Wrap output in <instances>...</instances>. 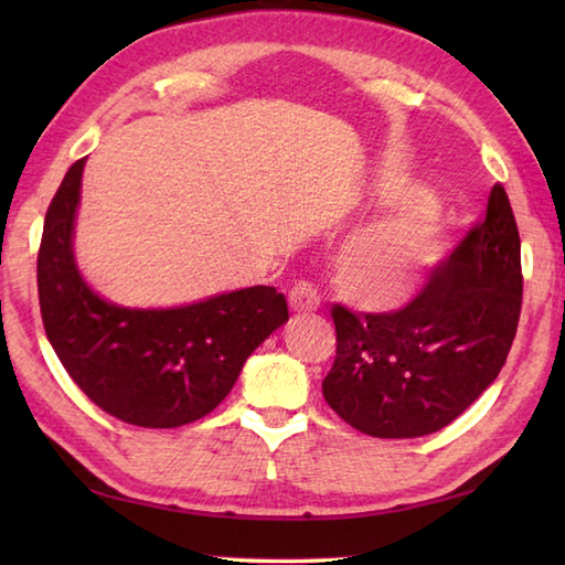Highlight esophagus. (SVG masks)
Masks as SVG:
<instances>
[{
  "instance_id": "1",
  "label": "esophagus",
  "mask_w": 565,
  "mask_h": 565,
  "mask_svg": "<svg viewBox=\"0 0 565 565\" xmlns=\"http://www.w3.org/2000/svg\"><path fill=\"white\" fill-rule=\"evenodd\" d=\"M289 306L294 313H313L320 308V291L313 281H296L289 291Z\"/></svg>"
}]
</instances>
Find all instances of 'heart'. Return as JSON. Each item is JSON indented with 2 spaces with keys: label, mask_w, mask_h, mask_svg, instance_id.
<instances>
[{
  "label": "heart",
  "mask_w": 565,
  "mask_h": 565,
  "mask_svg": "<svg viewBox=\"0 0 565 565\" xmlns=\"http://www.w3.org/2000/svg\"><path fill=\"white\" fill-rule=\"evenodd\" d=\"M437 252L435 223L423 209L411 206L347 239L334 279L359 308L398 310L423 289Z\"/></svg>",
  "instance_id": "obj_1"
}]
</instances>
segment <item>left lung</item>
<instances>
[{"mask_svg": "<svg viewBox=\"0 0 565 565\" xmlns=\"http://www.w3.org/2000/svg\"><path fill=\"white\" fill-rule=\"evenodd\" d=\"M520 310V231L505 189L495 184L483 218L429 271L411 303L362 316L332 306L338 354L322 395L364 435H431L498 379Z\"/></svg>", "mask_w": 565, "mask_h": 565, "instance_id": "8db88e82", "label": "left lung"}]
</instances>
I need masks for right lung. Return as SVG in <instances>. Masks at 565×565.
Masks as SVG:
<instances>
[{
  "label": "right lung",
  "mask_w": 565,
  "mask_h": 565,
  "mask_svg": "<svg viewBox=\"0 0 565 565\" xmlns=\"http://www.w3.org/2000/svg\"><path fill=\"white\" fill-rule=\"evenodd\" d=\"M84 158L47 206L39 247V301L47 340L84 395L128 425L182 427L209 415L247 356L289 320L274 286H252L167 310L104 301L77 271L72 227Z\"/></svg>",
  "instance_id": "right-lung-1"
}]
</instances>
